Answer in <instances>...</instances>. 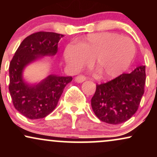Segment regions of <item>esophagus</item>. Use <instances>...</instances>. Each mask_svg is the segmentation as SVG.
I'll return each mask as SVG.
<instances>
[{"instance_id": "1", "label": "esophagus", "mask_w": 157, "mask_h": 157, "mask_svg": "<svg viewBox=\"0 0 157 157\" xmlns=\"http://www.w3.org/2000/svg\"><path fill=\"white\" fill-rule=\"evenodd\" d=\"M86 80V77H84L83 75H79V76H77L75 77V81L78 83H81V82H84L85 80Z\"/></svg>"}]
</instances>
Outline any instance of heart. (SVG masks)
Returning <instances> with one entry per match:
<instances>
[{
	"instance_id": "obj_1",
	"label": "heart",
	"mask_w": 157,
	"mask_h": 157,
	"mask_svg": "<svg viewBox=\"0 0 157 157\" xmlns=\"http://www.w3.org/2000/svg\"><path fill=\"white\" fill-rule=\"evenodd\" d=\"M135 55L133 41L125 36L115 33L90 34L77 40V45L68 44L64 58L73 70H79L93 64L105 79L120 76L129 67Z\"/></svg>"
}]
</instances>
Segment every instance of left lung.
I'll use <instances>...</instances> for the list:
<instances>
[{
  "mask_svg": "<svg viewBox=\"0 0 157 157\" xmlns=\"http://www.w3.org/2000/svg\"><path fill=\"white\" fill-rule=\"evenodd\" d=\"M145 84V66H137L130 74L97 85L91 107L101 121L118 125L128 120L137 111Z\"/></svg>",
  "mask_w": 157,
  "mask_h": 157,
  "instance_id": "8db88e82",
  "label": "left lung"
}]
</instances>
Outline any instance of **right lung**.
<instances>
[{
    "label": "right lung",
    "mask_w": 157,
    "mask_h": 157,
    "mask_svg": "<svg viewBox=\"0 0 157 157\" xmlns=\"http://www.w3.org/2000/svg\"><path fill=\"white\" fill-rule=\"evenodd\" d=\"M63 35L39 32L22 41L10 64L9 90L17 111L30 120L46 117L54 111L64 88L72 77L50 75L40 82L29 83L23 79L26 66L44 57L57 54L58 43Z\"/></svg>",
    "instance_id": "obj_1"
}]
</instances>
